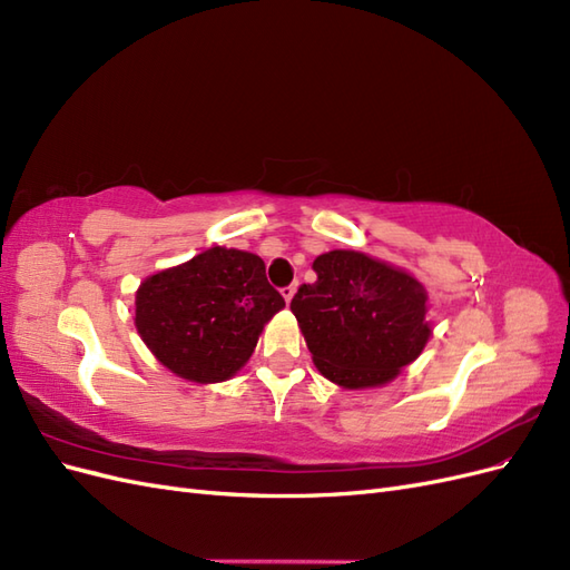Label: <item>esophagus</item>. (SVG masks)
<instances>
[{
	"mask_svg": "<svg viewBox=\"0 0 570 570\" xmlns=\"http://www.w3.org/2000/svg\"><path fill=\"white\" fill-rule=\"evenodd\" d=\"M281 292H283V297H285V302L289 304V302H292V297H295V292H297V283H292V285H285V287H283Z\"/></svg>",
	"mask_w": 570,
	"mask_h": 570,
	"instance_id": "34e87169",
	"label": "esophagus"
}]
</instances>
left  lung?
<instances>
[{"mask_svg": "<svg viewBox=\"0 0 570 570\" xmlns=\"http://www.w3.org/2000/svg\"><path fill=\"white\" fill-rule=\"evenodd\" d=\"M318 281L292 297L316 368L342 387L390 383L430 337L416 278L375 258L335 249L314 262Z\"/></svg>", "mask_w": 570, "mask_h": 570, "instance_id": "8db88e82", "label": "left lung"}]
</instances>
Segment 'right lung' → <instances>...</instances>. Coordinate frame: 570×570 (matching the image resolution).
I'll return each instance as SVG.
<instances>
[{"mask_svg":"<svg viewBox=\"0 0 570 570\" xmlns=\"http://www.w3.org/2000/svg\"><path fill=\"white\" fill-rule=\"evenodd\" d=\"M283 306L262 258L212 247L140 285L135 325L166 368L193 383H220L247 364Z\"/></svg>","mask_w":570,"mask_h":570,"instance_id":"1","label":"right lung"}]
</instances>
